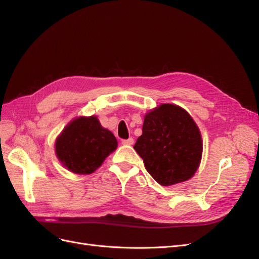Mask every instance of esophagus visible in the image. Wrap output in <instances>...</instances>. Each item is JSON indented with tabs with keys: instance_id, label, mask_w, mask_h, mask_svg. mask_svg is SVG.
<instances>
[{
	"instance_id": "1",
	"label": "esophagus",
	"mask_w": 259,
	"mask_h": 259,
	"mask_svg": "<svg viewBox=\"0 0 259 259\" xmlns=\"http://www.w3.org/2000/svg\"><path fill=\"white\" fill-rule=\"evenodd\" d=\"M122 144L125 145V146H132L133 144H134V139H133L132 137L128 138V139H123Z\"/></svg>"
}]
</instances>
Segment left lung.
<instances>
[{
  "label": "left lung",
  "mask_w": 259,
  "mask_h": 259,
  "mask_svg": "<svg viewBox=\"0 0 259 259\" xmlns=\"http://www.w3.org/2000/svg\"><path fill=\"white\" fill-rule=\"evenodd\" d=\"M134 149L156 183L173 186L198 170L203 143L197 123L184 108L162 104L145 114L143 135Z\"/></svg>",
  "instance_id": "8db88e82"
}]
</instances>
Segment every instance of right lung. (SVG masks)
Returning <instances> with one entry per match:
<instances>
[{
    "label": "right lung",
    "mask_w": 259,
    "mask_h": 259,
    "mask_svg": "<svg viewBox=\"0 0 259 259\" xmlns=\"http://www.w3.org/2000/svg\"><path fill=\"white\" fill-rule=\"evenodd\" d=\"M117 147L112 133L101 126L96 115L70 121L55 142V152L61 165L79 175H89L104 163Z\"/></svg>",
    "instance_id": "add662e5"
}]
</instances>
